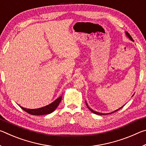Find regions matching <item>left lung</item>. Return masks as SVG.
Instances as JSON below:
<instances>
[{"label":"left lung","mask_w":146,"mask_h":146,"mask_svg":"<svg viewBox=\"0 0 146 146\" xmlns=\"http://www.w3.org/2000/svg\"><path fill=\"white\" fill-rule=\"evenodd\" d=\"M126 33V35H127V36H128V37H129L130 39H131V40H133V39L132 38V37H131V36L129 34V33H127V32H126V33ZM86 106H87V107H88V108L89 109V110H90V111H91V112H93V113H95V114H97V115H105V114H103V113H98V112H97V111H93V110H91V108H90V107H89V106H88V104L87 103H86ZM120 109H118V110H116V111H115L114 112H116V111H117L118 110H120ZM114 112H113V113H114Z\"/></svg>","instance_id":"1"}]
</instances>
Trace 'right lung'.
Wrapping results in <instances>:
<instances>
[{"label":"right lung","instance_id":"obj_1","mask_svg":"<svg viewBox=\"0 0 146 146\" xmlns=\"http://www.w3.org/2000/svg\"><path fill=\"white\" fill-rule=\"evenodd\" d=\"M62 100V96L59 97L57 99L55 100L53 102H52L48 106H46L45 107L38 108V109H26L23 107H21L24 111H25L29 114L33 115H47L49 113L53 112L55 110V109L58 107L59 104Z\"/></svg>","mask_w":146,"mask_h":146}]
</instances>
